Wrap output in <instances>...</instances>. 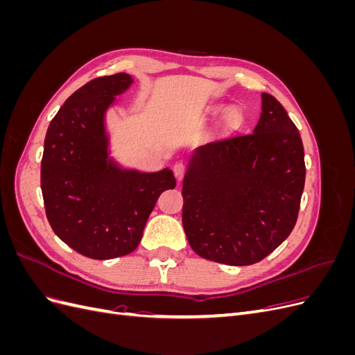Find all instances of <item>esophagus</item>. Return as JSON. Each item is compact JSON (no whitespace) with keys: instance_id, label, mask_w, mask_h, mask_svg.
<instances>
[{"instance_id":"obj_1","label":"esophagus","mask_w":355,"mask_h":355,"mask_svg":"<svg viewBox=\"0 0 355 355\" xmlns=\"http://www.w3.org/2000/svg\"><path fill=\"white\" fill-rule=\"evenodd\" d=\"M173 173L178 180H182L187 173V164L182 163V161H178V163L173 166Z\"/></svg>"}]
</instances>
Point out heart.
Listing matches in <instances>:
<instances>
[{"label": "heart", "mask_w": 355, "mask_h": 355, "mask_svg": "<svg viewBox=\"0 0 355 355\" xmlns=\"http://www.w3.org/2000/svg\"><path fill=\"white\" fill-rule=\"evenodd\" d=\"M220 111H222V106H216V108H213L214 114L220 112ZM240 116L241 115H240L239 110H230L227 114H225V121H227L231 125H234V124H237L240 121Z\"/></svg>", "instance_id": "1"}]
</instances>
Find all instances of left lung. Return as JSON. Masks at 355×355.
<instances>
[{
  "mask_svg": "<svg viewBox=\"0 0 355 355\" xmlns=\"http://www.w3.org/2000/svg\"><path fill=\"white\" fill-rule=\"evenodd\" d=\"M305 185L302 139L283 105L262 93L253 133L198 148L182 185V223L198 256L225 265L262 261L295 228Z\"/></svg>",
  "mask_w": 355,
  "mask_h": 355,
  "instance_id": "1",
  "label": "left lung"
}]
</instances>
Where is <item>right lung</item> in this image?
Listing matches in <instances>:
<instances>
[{
	"label": "right lung",
	"mask_w": 355,
	"mask_h": 355,
	"mask_svg": "<svg viewBox=\"0 0 355 355\" xmlns=\"http://www.w3.org/2000/svg\"><path fill=\"white\" fill-rule=\"evenodd\" d=\"M133 83L120 72L72 93L53 118L41 159V191L51 230L92 259L132 253L159 194L176 187L170 168L118 167L108 153L105 114Z\"/></svg>",
	"instance_id": "add662e5"
}]
</instances>
